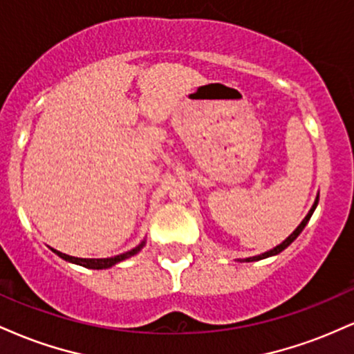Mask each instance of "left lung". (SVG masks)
Instances as JSON below:
<instances>
[{"label": "left lung", "mask_w": 354, "mask_h": 354, "mask_svg": "<svg viewBox=\"0 0 354 354\" xmlns=\"http://www.w3.org/2000/svg\"><path fill=\"white\" fill-rule=\"evenodd\" d=\"M318 201H319V193L316 194V200H315V203H313V206H311V209L308 211V214L306 216H304V219L301 223H299L298 225V228H296L293 233L290 234V236H288L286 239H284L283 243H279L278 246H274L273 250H270V251H265V253H261V254H256V256H250V258H245V259H236V261H239V263H251V261H259V259H265V258H270V256H276V254H279L281 253L283 250H286L288 246L291 245V243L295 241L296 238L299 236V233H301V231L304 230V226L308 225V221H310V218H311V214L315 213V209H316V206H318Z\"/></svg>", "instance_id": "left-lung-1"}]
</instances>
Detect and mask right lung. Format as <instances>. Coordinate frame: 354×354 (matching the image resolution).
Masks as SVG:
<instances>
[{
  "label": "right lung",
  "instance_id": "add662e5",
  "mask_svg": "<svg viewBox=\"0 0 354 354\" xmlns=\"http://www.w3.org/2000/svg\"><path fill=\"white\" fill-rule=\"evenodd\" d=\"M146 245V239L140 243V245L133 248V250L126 251V253H121L118 256H111V258H100V259H89V258H75V256H70V254H64V253H59V251L53 250L56 254L59 256V258H63L64 261L68 263H73V265H78V266H83V268H88V270H108V268L118 265V263L124 261V259L131 258V256H135L140 253L141 250H143V246Z\"/></svg>",
  "mask_w": 354,
  "mask_h": 354
}]
</instances>
